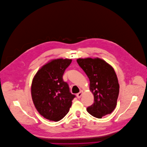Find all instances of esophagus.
Instances as JSON below:
<instances>
[{"label": "esophagus", "mask_w": 147, "mask_h": 147, "mask_svg": "<svg viewBox=\"0 0 147 147\" xmlns=\"http://www.w3.org/2000/svg\"><path fill=\"white\" fill-rule=\"evenodd\" d=\"M82 93H83L82 91H81V92H80V93H78L77 94H76V96H77V97H78V99H80V97H81V96H82Z\"/></svg>", "instance_id": "obj_1"}]
</instances>
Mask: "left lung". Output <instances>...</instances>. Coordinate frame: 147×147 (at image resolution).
Returning a JSON list of instances; mask_svg holds the SVG:
<instances>
[{
  "instance_id": "1",
  "label": "left lung",
  "mask_w": 147,
  "mask_h": 147,
  "mask_svg": "<svg viewBox=\"0 0 147 147\" xmlns=\"http://www.w3.org/2000/svg\"><path fill=\"white\" fill-rule=\"evenodd\" d=\"M77 63L90 80V89L94 102L87 108L88 113L100 118L113 112L119 94V84L114 69L100 59H78Z\"/></svg>"
}]
</instances>
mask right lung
I'll list each match as a JSON object with an SVG mask.
<instances>
[{
    "mask_svg": "<svg viewBox=\"0 0 147 147\" xmlns=\"http://www.w3.org/2000/svg\"><path fill=\"white\" fill-rule=\"evenodd\" d=\"M71 59L53 60L42 67L34 76L32 97L39 113L48 120L58 121L68 113L75 97L63 80Z\"/></svg>",
    "mask_w": 147,
    "mask_h": 147,
    "instance_id": "obj_1",
    "label": "right lung"
}]
</instances>
